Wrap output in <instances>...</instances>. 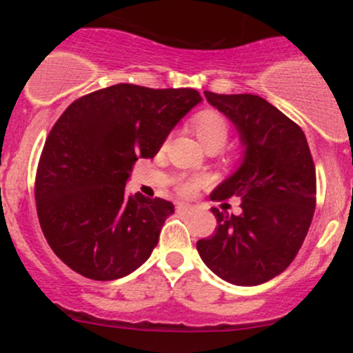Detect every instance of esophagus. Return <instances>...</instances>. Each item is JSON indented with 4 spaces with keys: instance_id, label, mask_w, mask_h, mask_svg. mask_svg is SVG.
<instances>
[{
    "instance_id": "34e87169",
    "label": "esophagus",
    "mask_w": 353,
    "mask_h": 353,
    "mask_svg": "<svg viewBox=\"0 0 353 353\" xmlns=\"http://www.w3.org/2000/svg\"><path fill=\"white\" fill-rule=\"evenodd\" d=\"M177 210L182 214H185V216H194V214L197 212L196 208H192V205H188V204H177Z\"/></svg>"
}]
</instances>
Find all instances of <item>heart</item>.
<instances>
[{
    "label": "heart",
    "instance_id": "b5f03b06",
    "mask_svg": "<svg viewBox=\"0 0 353 353\" xmlns=\"http://www.w3.org/2000/svg\"><path fill=\"white\" fill-rule=\"evenodd\" d=\"M190 128L194 129L196 136L199 137L201 143L209 151H219L221 148H224L230 134V124L228 117L222 114V112H219L217 109H202L197 114H194L192 119H190ZM202 184H204V177L194 176L185 181H181L177 189H179L181 194L190 196Z\"/></svg>",
    "mask_w": 353,
    "mask_h": 353
}]
</instances>
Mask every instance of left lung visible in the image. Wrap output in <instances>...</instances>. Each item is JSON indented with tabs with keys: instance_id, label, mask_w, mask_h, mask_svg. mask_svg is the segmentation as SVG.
Segmentation results:
<instances>
[{
	"instance_id": "obj_1",
	"label": "left lung",
	"mask_w": 353,
	"mask_h": 353,
	"mask_svg": "<svg viewBox=\"0 0 353 353\" xmlns=\"http://www.w3.org/2000/svg\"><path fill=\"white\" fill-rule=\"evenodd\" d=\"M204 94L232 121L245 149L237 171L210 194L241 197V214L212 208L217 228L197 250L222 281L259 285L292 264L305 241L317 194L314 159L302 129L261 96Z\"/></svg>"
}]
</instances>
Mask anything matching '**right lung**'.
<instances>
[{"mask_svg":"<svg viewBox=\"0 0 353 353\" xmlns=\"http://www.w3.org/2000/svg\"><path fill=\"white\" fill-rule=\"evenodd\" d=\"M202 101L196 89L114 84L76 99L46 137L34 197L44 237L70 269L92 281L134 272L159 242L172 202L128 196L139 157H154Z\"/></svg>","mask_w":353,"mask_h":353,"instance_id":"add662e5","label":"right lung"}]
</instances>
